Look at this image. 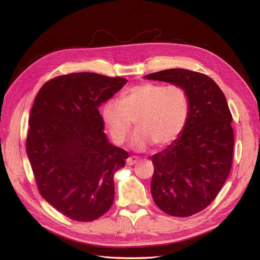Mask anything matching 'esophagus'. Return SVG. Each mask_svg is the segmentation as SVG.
<instances>
[{
  "mask_svg": "<svg viewBox=\"0 0 260 260\" xmlns=\"http://www.w3.org/2000/svg\"><path fill=\"white\" fill-rule=\"evenodd\" d=\"M138 161H139V157L131 156L127 159V165H128V166H133V165L137 164Z\"/></svg>",
  "mask_w": 260,
  "mask_h": 260,
  "instance_id": "esophagus-1",
  "label": "esophagus"
}]
</instances>
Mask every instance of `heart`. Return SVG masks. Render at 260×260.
Returning <instances> with one entry per match:
<instances>
[{
  "instance_id": "heart-1",
  "label": "heart",
  "mask_w": 260,
  "mask_h": 260,
  "mask_svg": "<svg viewBox=\"0 0 260 260\" xmlns=\"http://www.w3.org/2000/svg\"><path fill=\"white\" fill-rule=\"evenodd\" d=\"M188 114L190 100L182 86L152 82L131 86L121 94V102L108 99L100 109L101 119L117 144L127 140L136 120L138 130L130 144L137 149L174 142L184 130Z\"/></svg>"
}]
</instances>
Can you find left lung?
Segmentation results:
<instances>
[{
    "mask_svg": "<svg viewBox=\"0 0 260 260\" xmlns=\"http://www.w3.org/2000/svg\"><path fill=\"white\" fill-rule=\"evenodd\" d=\"M144 78L182 86L190 100L182 133L151 157V192L156 205L166 214L192 216L216 199L230 174L232 115L223 92L206 75L172 68Z\"/></svg>",
    "mask_w": 260,
    "mask_h": 260,
    "instance_id": "1",
    "label": "left lung"
}]
</instances>
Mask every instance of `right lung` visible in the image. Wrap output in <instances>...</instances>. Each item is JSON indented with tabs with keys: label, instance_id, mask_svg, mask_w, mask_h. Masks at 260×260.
I'll return each mask as SVG.
<instances>
[{
	"label": "right lung",
	"instance_id": "add662e5",
	"mask_svg": "<svg viewBox=\"0 0 260 260\" xmlns=\"http://www.w3.org/2000/svg\"><path fill=\"white\" fill-rule=\"evenodd\" d=\"M127 79L75 73L46 82L29 118L27 155L39 192L62 215L92 221L111 208L128 153L113 145L99 108Z\"/></svg>",
	"mask_w": 260,
	"mask_h": 260
}]
</instances>
